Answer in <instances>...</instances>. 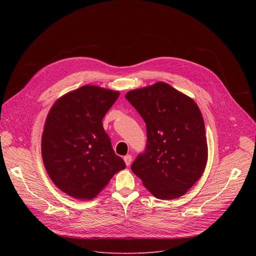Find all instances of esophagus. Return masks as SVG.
I'll return each mask as SVG.
<instances>
[{"instance_id":"obj_1","label":"esophagus","mask_w":256,"mask_h":256,"mask_svg":"<svg viewBox=\"0 0 256 256\" xmlns=\"http://www.w3.org/2000/svg\"><path fill=\"white\" fill-rule=\"evenodd\" d=\"M124 162H126V166H130V163H132V156H130V155H126V156H124Z\"/></svg>"}]
</instances>
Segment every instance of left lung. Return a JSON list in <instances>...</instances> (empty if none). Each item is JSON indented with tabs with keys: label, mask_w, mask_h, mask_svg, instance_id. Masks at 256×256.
Listing matches in <instances>:
<instances>
[{
	"label": "left lung",
	"mask_w": 256,
	"mask_h": 256,
	"mask_svg": "<svg viewBox=\"0 0 256 256\" xmlns=\"http://www.w3.org/2000/svg\"><path fill=\"white\" fill-rule=\"evenodd\" d=\"M126 98L147 128V144L132 164V172L154 196L180 198L200 178L208 160L198 106L163 82L132 90Z\"/></svg>",
	"instance_id": "obj_1"
}]
</instances>
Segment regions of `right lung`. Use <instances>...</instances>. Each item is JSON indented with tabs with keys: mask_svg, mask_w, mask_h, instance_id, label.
Masks as SVG:
<instances>
[{
	"mask_svg": "<svg viewBox=\"0 0 256 256\" xmlns=\"http://www.w3.org/2000/svg\"><path fill=\"white\" fill-rule=\"evenodd\" d=\"M118 96L116 91L86 85L60 97L50 110L42 160L54 184L68 196L91 200L126 168L102 124Z\"/></svg>",
	"mask_w": 256,
	"mask_h": 256,
	"instance_id": "add662e5",
	"label": "right lung"
}]
</instances>
